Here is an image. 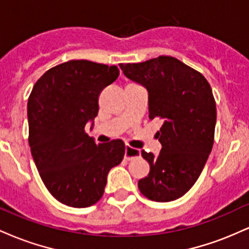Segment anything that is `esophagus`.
Masks as SVG:
<instances>
[{"instance_id": "1", "label": "esophagus", "mask_w": 249, "mask_h": 249, "mask_svg": "<svg viewBox=\"0 0 249 249\" xmlns=\"http://www.w3.org/2000/svg\"><path fill=\"white\" fill-rule=\"evenodd\" d=\"M139 156H141V151L139 150L128 146V145L125 146V159H126V160H131V159L137 158V157Z\"/></svg>"}]
</instances>
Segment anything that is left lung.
Instances as JSON below:
<instances>
[{"label":"left lung","mask_w":249,"mask_h":249,"mask_svg":"<svg viewBox=\"0 0 249 249\" xmlns=\"http://www.w3.org/2000/svg\"><path fill=\"white\" fill-rule=\"evenodd\" d=\"M119 67L146 88L150 119L162 121L159 156L142 151L150 173L138 181L139 191L153 201L178 199L198 180L213 147L216 107L210 83L171 56Z\"/></svg>","instance_id":"8db88e82"}]
</instances>
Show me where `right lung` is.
<instances>
[{"mask_svg": "<svg viewBox=\"0 0 249 249\" xmlns=\"http://www.w3.org/2000/svg\"><path fill=\"white\" fill-rule=\"evenodd\" d=\"M118 76L116 65L65 62L48 70L28 99L34 161L48 191L67 206L96 204L104 193L108 171L124 158L121 139L97 145L85 132L87 123L98 113L102 90Z\"/></svg>", "mask_w": 249, "mask_h": 249, "instance_id": "add662e5", "label": "right lung"}]
</instances>
